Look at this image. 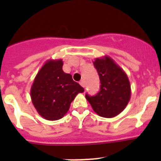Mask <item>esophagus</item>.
<instances>
[{"label":"esophagus","mask_w":161,"mask_h":161,"mask_svg":"<svg viewBox=\"0 0 161 161\" xmlns=\"http://www.w3.org/2000/svg\"><path fill=\"white\" fill-rule=\"evenodd\" d=\"M79 84H80V85L82 86L83 87V88H84V87H85V82H84L83 80H81L80 82H79Z\"/></svg>","instance_id":"esophagus-1"}]
</instances>
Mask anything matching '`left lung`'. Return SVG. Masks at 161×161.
<instances>
[{
	"label": "left lung",
	"instance_id": "obj_1",
	"mask_svg": "<svg viewBox=\"0 0 161 161\" xmlns=\"http://www.w3.org/2000/svg\"><path fill=\"white\" fill-rule=\"evenodd\" d=\"M93 65L101 85L97 95L86 93V98L97 114L113 118L124 111L130 100V82L124 70L110 57L96 58Z\"/></svg>",
	"mask_w": 161,
	"mask_h": 161
}]
</instances>
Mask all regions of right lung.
Segmentation results:
<instances>
[{
	"mask_svg": "<svg viewBox=\"0 0 161 161\" xmlns=\"http://www.w3.org/2000/svg\"><path fill=\"white\" fill-rule=\"evenodd\" d=\"M61 59L48 60L35 77L30 90L31 100L42 118L49 121L62 118L71 102L84 89L64 72Z\"/></svg>",
	"mask_w": 161,
	"mask_h": 161,
	"instance_id": "right-lung-1",
	"label": "right lung"
}]
</instances>
